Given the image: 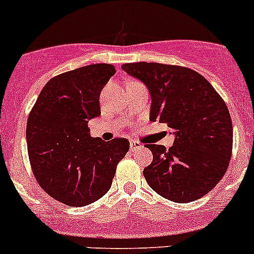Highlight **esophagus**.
Instances as JSON below:
<instances>
[{"mask_svg": "<svg viewBox=\"0 0 254 254\" xmlns=\"http://www.w3.org/2000/svg\"><path fill=\"white\" fill-rule=\"evenodd\" d=\"M140 147H142V145L140 144V142L134 141V140H131V141H130V150H131V151H135V150L140 149Z\"/></svg>", "mask_w": 254, "mask_h": 254, "instance_id": "obj_1", "label": "esophagus"}]
</instances>
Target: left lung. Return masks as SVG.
Segmentation results:
<instances>
[{"instance_id":"obj_1","label":"left lung","mask_w":254,"mask_h":254,"mask_svg":"<svg viewBox=\"0 0 254 254\" xmlns=\"http://www.w3.org/2000/svg\"><path fill=\"white\" fill-rule=\"evenodd\" d=\"M123 70L150 92L151 122L165 123L174 145L147 144L152 162L142 174L149 186L174 202L208 193L227 171L232 154V120L227 105L200 73L161 63H127Z\"/></svg>"}]
</instances>
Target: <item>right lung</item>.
Here are the masks:
<instances>
[{
    "label": "right lung",
    "mask_w": 254,
    "mask_h": 254,
    "mask_svg": "<svg viewBox=\"0 0 254 254\" xmlns=\"http://www.w3.org/2000/svg\"><path fill=\"white\" fill-rule=\"evenodd\" d=\"M115 74L112 64H90L52 78L27 122L29 161L39 186L70 207L95 202L109 191L127 139L90 136L88 122L100 115L99 97Z\"/></svg>",
    "instance_id": "right-lung-1"
}]
</instances>
